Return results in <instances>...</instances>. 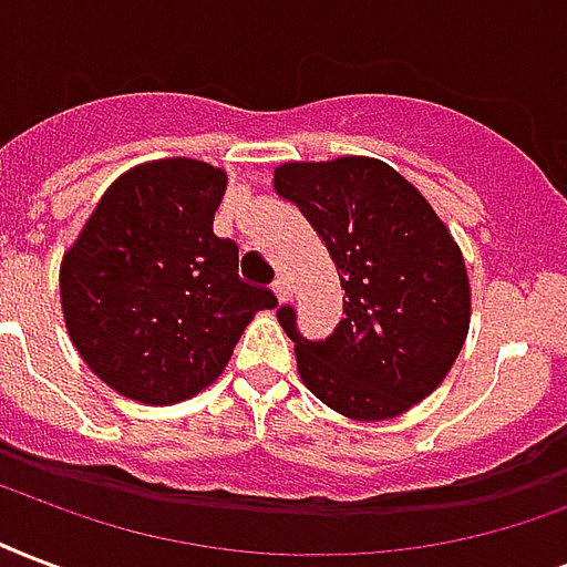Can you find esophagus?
I'll use <instances>...</instances> for the list:
<instances>
[{"instance_id": "1", "label": "esophagus", "mask_w": 567, "mask_h": 567, "mask_svg": "<svg viewBox=\"0 0 567 567\" xmlns=\"http://www.w3.org/2000/svg\"><path fill=\"white\" fill-rule=\"evenodd\" d=\"M274 293L279 302L288 300V297H291V285H288V279H282V276H279V279L274 282Z\"/></svg>"}]
</instances>
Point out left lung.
Here are the masks:
<instances>
[{"label":"left lung","instance_id":"left-lung-1","mask_svg":"<svg viewBox=\"0 0 567 567\" xmlns=\"http://www.w3.org/2000/svg\"><path fill=\"white\" fill-rule=\"evenodd\" d=\"M274 187L321 235L348 297L344 318L321 341L300 336L291 306L276 309L302 383L341 416H401L443 383L470 330V279L455 237L380 159L282 163Z\"/></svg>","mask_w":567,"mask_h":567}]
</instances>
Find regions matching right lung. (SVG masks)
Here are the masks:
<instances>
[{
    "mask_svg": "<svg viewBox=\"0 0 567 567\" xmlns=\"http://www.w3.org/2000/svg\"><path fill=\"white\" fill-rule=\"evenodd\" d=\"M226 172L168 157L124 172L64 252L59 288L73 348L121 395L178 404L210 386L267 288L237 276V244L214 235Z\"/></svg>",
    "mask_w": 567,
    "mask_h": 567,
    "instance_id": "1",
    "label": "right lung"
}]
</instances>
